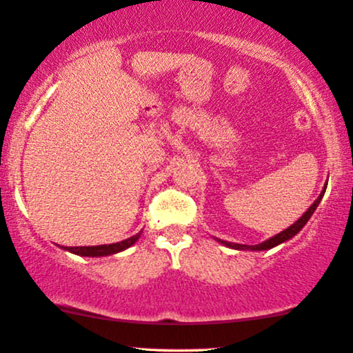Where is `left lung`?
I'll return each instance as SVG.
<instances>
[{
	"instance_id": "obj_1",
	"label": "left lung",
	"mask_w": 353,
	"mask_h": 353,
	"mask_svg": "<svg viewBox=\"0 0 353 353\" xmlns=\"http://www.w3.org/2000/svg\"><path fill=\"white\" fill-rule=\"evenodd\" d=\"M325 191H326V186L323 188V191H321V194L318 196V199L313 202V204L310 205V209H308L305 214H303L301 219H299L296 223L294 225H291L289 226L288 230H284V231H281V233L279 234H276V236H273V238H270L268 241H265V243H262V244H257V245H245V244H233V243H226V241H220L221 244H225V245H228V248H231V249H238V250H248V249H250V250H265V249H272V248H274V245H278V244H281V243H284V241H288V239H291L292 236H296L299 231H301L302 228H303V225L307 223L308 220H310V216L313 215V212L316 210V207H318V204H320V201H321V197L325 196Z\"/></svg>"
}]
</instances>
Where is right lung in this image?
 I'll return each instance as SVG.
<instances>
[{"label":"right lung","mask_w":353,"mask_h":353,"mask_svg":"<svg viewBox=\"0 0 353 353\" xmlns=\"http://www.w3.org/2000/svg\"><path fill=\"white\" fill-rule=\"evenodd\" d=\"M139 236H141V231H139L138 234L132 236V238L125 239V241H120V243H115V244H104V245H83V248H65V245H62V249L69 250L72 254H77V255H83V257H103V255H112V254H117V252H122V250L128 249L130 245H133L137 243Z\"/></svg>","instance_id":"obj_1"}]
</instances>
